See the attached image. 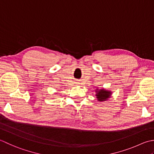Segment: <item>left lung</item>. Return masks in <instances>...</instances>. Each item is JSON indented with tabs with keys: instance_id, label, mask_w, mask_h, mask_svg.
Segmentation results:
<instances>
[{
	"instance_id": "left-lung-1",
	"label": "left lung",
	"mask_w": 154,
	"mask_h": 154,
	"mask_svg": "<svg viewBox=\"0 0 154 154\" xmlns=\"http://www.w3.org/2000/svg\"><path fill=\"white\" fill-rule=\"evenodd\" d=\"M96 96L98 102H103L108 100L111 97L112 92L109 90H107L106 89H98L97 88L96 89Z\"/></svg>"
}]
</instances>
